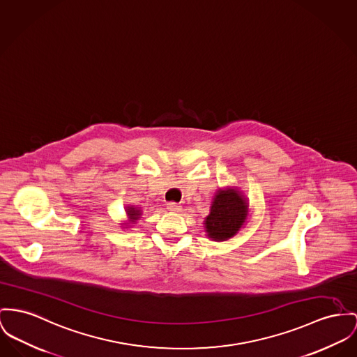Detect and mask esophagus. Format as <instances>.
<instances>
[{
	"label": "esophagus",
	"mask_w": 357,
	"mask_h": 357,
	"mask_svg": "<svg viewBox=\"0 0 357 357\" xmlns=\"http://www.w3.org/2000/svg\"><path fill=\"white\" fill-rule=\"evenodd\" d=\"M167 207L169 211H173V213H178V211H181V206H178V204H177V203H174V202L167 203Z\"/></svg>",
	"instance_id": "1"
}]
</instances>
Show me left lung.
<instances>
[{"label": "left lung", "instance_id": "left-lung-1", "mask_svg": "<svg viewBox=\"0 0 357 357\" xmlns=\"http://www.w3.org/2000/svg\"><path fill=\"white\" fill-rule=\"evenodd\" d=\"M248 207L246 197L236 188L218 190L204 220L207 237L218 242L234 237L246 222Z\"/></svg>", "mask_w": 357, "mask_h": 357}]
</instances>
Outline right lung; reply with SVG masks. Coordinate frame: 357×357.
Listing matches in <instances>:
<instances>
[{"label":"right lung","mask_w":357,"mask_h":357,"mask_svg":"<svg viewBox=\"0 0 357 357\" xmlns=\"http://www.w3.org/2000/svg\"><path fill=\"white\" fill-rule=\"evenodd\" d=\"M126 213H127L128 218H130V222H135V220H137V219H139V218H141V215H142V211H141L139 208L132 207V206L127 207V208H126Z\"/></svg>","instance_id":"right-lung-1"}]
</instances>
